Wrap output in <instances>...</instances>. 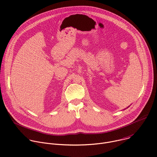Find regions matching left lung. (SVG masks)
I'll return each mask as SVG.
<instances>
[{"instance_id": "1", "label": "left lung", "mask_w": 157, "mask_h": 157, "mask_svg": "<svg viewBox=\"0 0 157 157\" xmlns=\"http://www.w3.org/2000/svg\"><path fill=\"white\" fill-rule=\"evenodd\" d=\"M128 107H127V109H128ZM125 109H124V110H125Z\"/></svg>"}]
</instances>
